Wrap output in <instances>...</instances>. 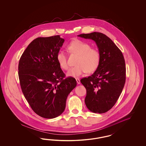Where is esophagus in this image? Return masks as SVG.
<instances>
[{"label":"esophagus","instance_id":"34e87169","mask_svg":"<svg viewBox=\"0 0 146 146\" xmlns=\"http://www.w3.org/2000/svg\"><path fill=\"white\" fill-rule=\"evenodd\" d=\"M76 82H77L78 84H80V80L79 79L76 78Z\"/></svg>","mask_w":146,"mask_h":146}]
</instances>
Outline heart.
I'll use <instances>...</instances> for the list:
<instances>
[{"label": "heart", "mask_w": 146, "mask_h": 146, "mask_svg": "<svg viewBox=\"0 0 146 146\" xmlns=\"http://www.w3.org/2000/svg\"><path fill=\"white\" fill-rule=\"evenodd\" d=\"M67 49L71 53L79 56L76 62L77 65L70 69L67 73V76L78 77L85 72L91 73L97 69L101 59L100 53L96 49L92 48L88 43L80 40H74L68 45ZM57 59L62 69L68 70L67 58L65 52L59 51Z\"/></svg>", "instance_id": "b5f03b06"}]
</instances>
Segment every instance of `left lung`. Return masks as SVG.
I'll list each match as a JSON object with an SVG mask.
<instances>
[{
    "label": "left lung",
    "instance_id": "obj_1",
    "mask_svg": "<svg viewBox=\"0 0 146 146\" xmlns=\"http://www.w3.org/2000/svg\"><path fill=\"white\" fill-rule=\"evenodd\" d=\"M78 36L94 40L101 56L95 72L80 80L87 91L85 104L93 112L105 113L115 106L124 88L126 66L123 54L113 42L101 33Z\"/></svg>",
    "mask_w": 146,
    "mask_h": 146
}]
</instances>
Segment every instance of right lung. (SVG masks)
I'll return each instance as SVG.
<instances>
[{"instance_id": "right-lung-1", "label": "right lung", "mask_w": 146, "mask_h": 146, "mask_svg": "<svg viewBox=\"0 0 146 146\" xmlns=\"http://www.w3.org/2000/svg\"><path fill=\"white\" fill-rule=\"evenodd\" d=\"M64 40L59 35L38 37L28 45L19 62L22 93L32 110L44 118L62 114L67 97L76 86L74 78H65L57 62Z\"/></svg>"}]
</instances>
